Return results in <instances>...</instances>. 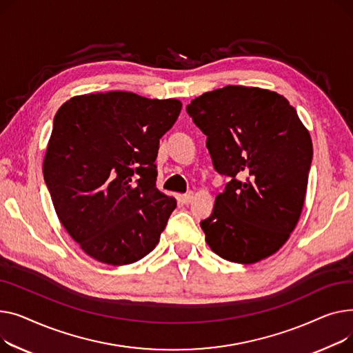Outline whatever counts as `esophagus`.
Segmentation results:
<instances>
[{
  "mask_svg": "<svg viewBox=\"0 0 353 353\" xmlns=\"http://www.w3.org/2000/svg\"><path fill=\"white\" fill-rule=\"evenodd\" d=\"M192 199H194V194H192V192L182 195V201H183V203H186V205L191 203V202H192Z\"/></svg>",
  "mask_w": 353,
  "mask_h": 353,
  "instance_id": "obj_1",
  "label": "esophagus"
}]
</instances>
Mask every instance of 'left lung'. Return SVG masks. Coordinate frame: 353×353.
<instances>
[{"label":"left lung","mask_w":353,"mask_h":353,"mask_svg":"<svg viewBox=\"0 0 353 353\" xmlns=\"http://www.w3.org/2000/svg\"><path fill=\"white\" fill-rule=\"evenodd\" d=\"M186 112L206 135L214 168L231 181L201 221L221 258L255 263L275 254L299 221L312 163V141L282 95L228 85L205 92Z\"/></svg>","instance_id":"1"}]
</instances>
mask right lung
Segmentation results:
<instances>
[{
  "mask_svg": "<svg viewBox=\"0 0 353 353\" xmlns=\"http://www.w3.org/2000/svg\"><path fill=\"white\" fill-rule=\"evenodd\" d=\"M181 108L178 99L111 91L57 111L44 179L61 223L91 258L128 265L159 242L176 201L158 191L155 159Z\"/></svg>",
  "mask_w": 353,
  "mask_h": 353,
  "instance_id": "add662e5",
  "label": "right lung"
}]
</instances>
